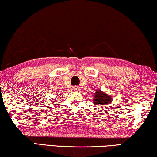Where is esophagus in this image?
<instances>
[{
	"label": "esophagus",
	"mask_w": 157,
	"mask_h": 157,
	"mask_svg": "<svg viewBox=\"0 0 157 157\" xmlns=\"http://www.w3.org/2000/svg\"><path fill=\"white\" fill-rule=\"evenodd\" d=\"M73 90L75 91H78H78L79 90V87L78 86H73Z\"/></svg>",
	"instance_id": "34e87169"
}]
</instances>
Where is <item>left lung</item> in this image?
Listing matches in <instances>:
<instances>
[{"mask_svg":"<svg viewBox=\"0 0 157 157\" xmlns=\"http://www.w3.org/2000/svg\"><path fill=\"white\" fill-rule=\"evenodd\" d=\"M93 101L97 106H109V104L111 103V98L106 94L98 90L97 92H95V97Z\"/></svg>","mask_w":157,"mask_h":157,"instance_id":"obj_1","label":"left lung"}]
</instances>
